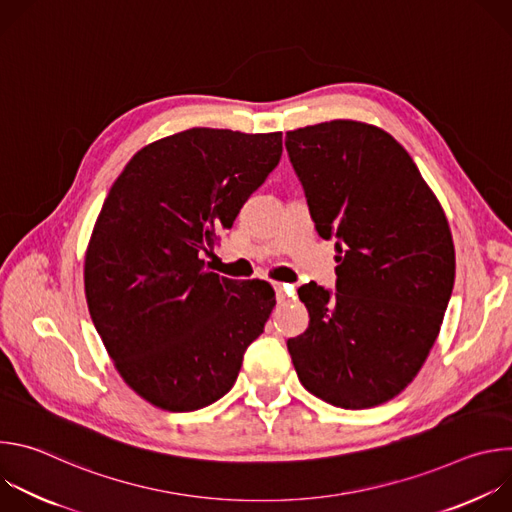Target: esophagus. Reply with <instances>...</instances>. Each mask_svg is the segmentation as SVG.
<instances>
[{
  "mask_svg": "<svg viewBox=\"0 0 512 512\" xmlns=\"http://www.w3.org/2000/svg\"><path fill=\"white\" fill-rule=\"evenodd\" d=\"M275 294H277V302L279 304H285L289 300V296H294V287L291 285H281V283H275Z\"/></svg>",
  "mask_w": 512,
  "mask_h": 512,
  "instance_id": "esophagus-1",
  "label": "esophagus"
}]
</instances>
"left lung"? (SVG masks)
<instances>
[{
    "label": "left lung",
    "instance_id": "1",
    "mask_svg": "<svg viewBox=\"0 0 512 512\" xmlns=\"http://www.w3.org/2000/svg\"><path fill=\"white\" fill-rule=\"evenodd\" d=\"M318 233L336 237V294L298 289L310 324L287 340L298 379L322 401L369 409L419 373L456 275L446 212L403 145L336 119L285 133Z\"/></svg>",
    "mask_w": 512,
    "mask_h": 512
}]
</instances>
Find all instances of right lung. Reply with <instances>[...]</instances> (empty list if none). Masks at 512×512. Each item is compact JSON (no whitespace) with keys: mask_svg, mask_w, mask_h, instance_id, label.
Listing matches in <instances>:
<instances>
[{"mask_svg":"<svg viewBox=\"0 0 512 512\" xmlns=\"http://www.w3.org/2000/svg\"><path fill=\"white\" fill-rule=\"evenodd\" d=\"M281 133L194 127L141 148L111 186L85 255V296L117 373L164 411L231 391L275 306L267 281L204 267L281 158Z\"/></svg>","mask_w":512,"mask_h":512,"instance_id":"right-lung-1","label":"right lung"}]
</instances>
